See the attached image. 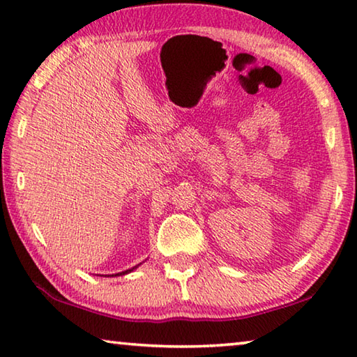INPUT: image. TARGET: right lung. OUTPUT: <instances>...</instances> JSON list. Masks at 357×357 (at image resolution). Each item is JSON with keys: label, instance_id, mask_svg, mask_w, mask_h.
Wrapping results in <instances>:
<instances>
[{"label": "right lung", "instance_id": "1", "mask_svg": "<svg viewBox=\"0 0 357 357\" xmlns=\"http://www.w3.org/2000/svg\"><path fill=\"white\" fill-rule=\"evenodd\" d=\"M140 264H142V262H140ZM140 264H137V266H134V267H131V268H126V271H123V272H119V273H112V275H101V277H121V275H126V273H131L132 271H136V268L140 266Z\"/></svg>", "mask_w": 357, "mask_h": 357}]
</instances>
